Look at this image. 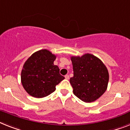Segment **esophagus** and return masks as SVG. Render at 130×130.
Returning <instances> with one entry per match:
<instances>
[{
  "label": "esophagus",
  "mask_w": 130,
  "mask_h": 130,
  "mask_svg": "<svg viewBox=\"0 0 130 130\" xmlns=\"http://www.w3.org/2000/svg\"><path fill=\"white\" fill-rule=\"evenodd\" d=\"M65 78H66V80H68V79H69V76H68V75H66V76H65Z\"/></svg>",
  "instance_id": "34e87169"
}]
</instances>
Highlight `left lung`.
Masks as SVG:
<instances>
[{
    "mask_svg": "<svg viewBox=\"0 0 130 130\" xmlns=\"http://www.w3.org/2000/svg\"><path fill=\"white\" fill-rule=\"evenodd\" d=\"M74 76L70 83L76 96L84 102L96 101L106 92L109 73L104 64L95 56L85 54L72 56Z\"/></svg>",
    "mask_w": 130,
    "mask_h": 130,
    "instance_id": "8db88e82",
    "label": "left lung"
}]
</instances>
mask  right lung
<instances>
[{
	"mask_svg": "<svg viewBox=\"0 0 130 130\" xmlns=\"http://www.w3.org/2000/svg\"><path fill=\"white\" fill-rule=\"evenodd\" d=\"M56 55L46 49L32 54L24 63L21 72V82L28 94L34 98H44L56 90L64 79L58 66L54 64Z\"/></svg>",
	"mask_w": 130,
	"mask_h": 130,
	"instance_id": "add662e5",
	"label": "right lung"
}]
</instances>
